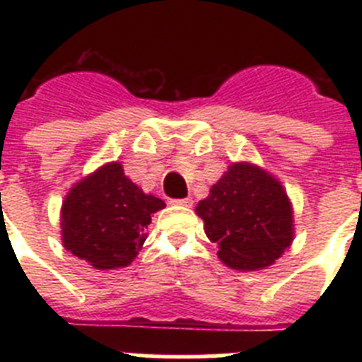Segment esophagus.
Listing matches in <instances>:
<instances>
[{
  "instance_id": "34e87169",
  "label": "esophagus",
  "mask_w": 362,
  "mask_h": 362,
  "mask_svg": "<svg viewBox=\"0 0 362 362\" xmlns=\"http://www.w3.org/2000/svg\"><path fill=\"white\" fill-rule=\"evenodd\" d=\"M170 203L179 204V206H192V204H194V201H192V197H183V199H172Z\"/></svg>"
}]
</instances>
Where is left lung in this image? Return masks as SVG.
Listing matches in <instances>:
<instances>
[{
    "label": "left lung",
    "mask_w": 362,
    "mask_h": 362,
    "mask_svg": "<svg viewBox=\"0 0 362 362\" xmlns=\"http://www.w3.org/2000/svg\"><path fill=\"white\" fill-rule=\"evenodd\" d=\"M217 255L233 270L270 267L293 239V216L277 179L248 163H235L196 209Z\"/></svg>",
    "instance_id": "obj_1"
}]
</instances>
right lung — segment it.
<instances>
[{
  "label": "right lung",
  "instance_id": "obj_1",
  "mask_svg": "<svg viewBox=\"0 0 362 362\" xmlns=\"http://www.w3.org/2000/svg\"><path fill=\"white\" fill-rule=\"evenodd\" d=\"M165 201L146 196L108 163L79 181L62 209L63 245L98 270L127 267L145 243V228Z\"/></svg>",
  "mask_w": 362,
  "mask_h": 362
}]
</instances>
